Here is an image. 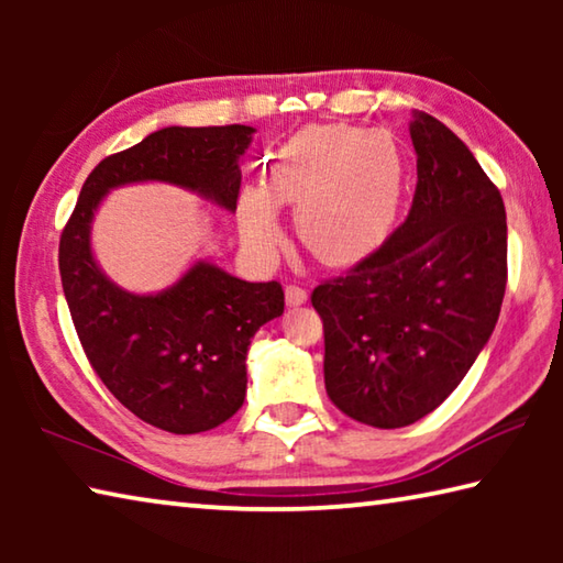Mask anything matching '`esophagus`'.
I'll return each mask as SVG.
<instances>
[{
  "label": "esophagus",
  "mask_w": 563,
  "mask_h": 563,
  "mask_svg": "<svg viewBox=\"0 0 563 563\" xmlns=\"http://www.w3.org/2000/svg\"><path fill=\"white\" fill-rule=\"evenodd\" d=\"M285 302L290 305V308H298V305H302V302H308V290L305 288H300V285H288V288H285Z\"/></svg>",
  "instance_id": "obj_1"
}]
</instances>
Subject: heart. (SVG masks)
Returning a JSON list of instances; mask_svg holds the SVG:
<instances>
[{"label": "heart", "instance_id": "obj_1", "mask_svg": "<svg viewBox=\"0 0 563 563\" xmlns=\"http://www.w3.org/2000/svg\"><path fill=\"white\" fill-rule=\"evenodd\" d=\"M405 184L402 148L387 133L308 126L275 151L263 190L243 194L241 231L253 251L273 255L283 245L275 206H288L312 258L352 265L393 233Z\"/></svg>", "mask_w": 563, "mask_h": 563}]
</instances>
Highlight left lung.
<instances>
[{
  "mask_svg": "<svg viewBox=\"0 0 563 563\" xmlns=\"http://www.w3.org/2000/svg\"><path fill=\"white\" fill-rule=\"evenodd\" d=\"M407 221L350 273L312 290L325 389L362 424L395 430L450 397L487 345L507 290V211L464 141L412 111Z\"/></svg>",
  "mask_w": 563,
  "mask_h": 563,
  "instance_id": "left-lung-1",
  "label": "left lung"
}]
</instances>
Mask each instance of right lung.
Returning a JSON list of instances; mask_svg holds the SVG:
<instances>
[{"mask_svg": "<svg viewBox=\"0 0 563 563\" xmlns=\"http://www.w3.org/2000/svg\"><path fill=\"white\" fill-rule=\"evenodd\" d=\"M253 126H166L91 170L59 241L66 302L91 367L119 402L174 434L208 432L241 409L247 345L283 316L280 283H247L196 261L166 290L119 288L91 251V223L113 188L170 184L235 211Z\"/></svg>", "mask_w": 563, "mask_h": 563, "instance_id": "right-lung-1", "label": "right lung"}]
</instances>
